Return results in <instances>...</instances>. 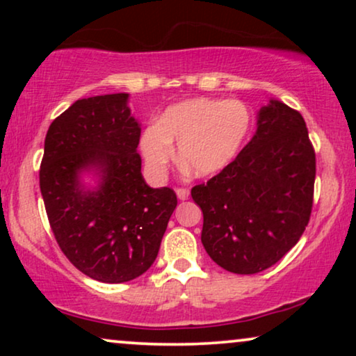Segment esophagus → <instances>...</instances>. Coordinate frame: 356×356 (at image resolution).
<instances>
[{"instance_id": "esophagus-1", "label": "esophagus", "mask_w": 356, "mask_h": 356, "mask_svg": "<svg viewBox=\"0 0 356 356\" xmlns=\"http://www.w3.org/2000/svg\"><path fill=\"white\" fill-rule=\"evenodd\" d=\"M175 193H177L179 201H186V199L189 197V189H186V188H177L175 189Z\"/></svg>"}]
</instances>
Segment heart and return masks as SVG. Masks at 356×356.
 I'll return each mask as SVG.
<instances>
[{
	"mask_svg": "<svg viewBox=\"0 0 356 356\" xmlns=\"http://www.w3.org/2000/svg\"><path fill=\"white\" fill-rule=\"evenodd\" d=\"M250 124V111L238 100H186L170 106L159 124L144 131L140 149L147 167L162 173L175 157L172 143H177L181 167L209 177L235 159Z\"/></svg>",
	"mask_w": 356,
	"mask_h": 356,
	"instance_id": "b5f03b06",
	"label": "heart"
}]
</instances>
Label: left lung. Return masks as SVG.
<instances>
[{"label":"left lung","instance_id":"8db88e82","mask_svg":"<svg viewBox=\"0 0 356 356\" xmlns=\"http://www.w3.org/2000/svg\"><path fill=\"white\" fill-rule=\"evenodd\" d=\"M316 154L300 111L270 100L257 129L220 173L191 189L201 207V241L233 274L279 262L303 235L313 209Z\"/></svg>","mask_w":356,"mask_h":356}]
</instances>
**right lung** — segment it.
I'll return each mask as SVG.
<instances>
[{"label":"right lung","mask_w":356,"mask_h":356,"mask_svg":"<svg viewBox=\"0 0 356 356\" xmlns=\"http://www.w3.org/2000/svg\"><path fill=\"white\" fill-rule=\"evenodd\" d=\"M128 94L77 100L53 120L40 165L48 222L71 264L90 279L123 284L154 264L177 207L170 188H150L140 173V126ZM95 171V190L80 173Z\"/></svg>","instance_id":"obj_1"}]
</instances>
